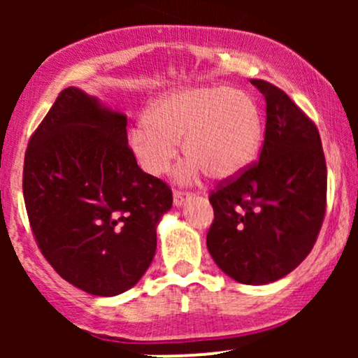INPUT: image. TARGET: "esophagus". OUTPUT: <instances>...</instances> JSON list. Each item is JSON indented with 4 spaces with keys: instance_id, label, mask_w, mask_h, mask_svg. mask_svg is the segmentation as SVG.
<instances>
[{
    "instance_id": "obj_1",
    "label": "esophagus",
    "mask_w": 358,
    "mask_h": 358,
    "mask_svg": "<svg viewBox=\"0 0 358 358\" xmlns=\"http://www.w3.org/2000/svg\"><path fill=\"white\" fill-rule=\"evenodd\" d=\"M192 193H185V192H178L176 190L175 193H173V203L176 205V207H182V205L185 203V202H188V200L192 199Z\"/></svg>"
}]
</instances>
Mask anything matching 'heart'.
I'll use <instances>...</instances> for the list:
<instances>
[{"label":"heart","instance_id":"obj_1","mask_svg":"<svg viewBox=\"0 0 358 358\" xmlns=\"http://www.w3.org/2000/svg\"><path fill=\"white\" fill-rule=\"evenodd\" d=\"M261 136L262 114L250 94L224 85H196L156 99L127 141L143 170L153 176L171 166L183 141L188 159L178 178L192 182L202 171L212 180L239 173L256 156Z\"/></svg>","mask_w":358,"mask_h":358}]
</instances>
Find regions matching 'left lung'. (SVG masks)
I'll return each mask as SVG.
<instances>
[{
  "mask_svg": "<svg viewBox=\"0 0 358 358\" xmlns=\"http://www.w3.org/2000/svg\"><path fill=\"white\" fill-rule=\"evenodd\" d=\"M266 99L259 162L210 192L207 248L242 285H268L313 249L327 210V162L318 127L271 82L250 79Z\"/></svg>",
  "mask_w": 358,
  "mask_h": 358,
  "instance_id": "8db88e82",
  "label": "left lung"
}]
</instances>
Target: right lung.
<instances>
[{
  "label": "right lung",
  "mask_w": 358,
  "mask_h": 358,
  "mask_svg": "<svg viewBox=\"0 0 358 358\" xmlns=\"http://www.w3.org/2000/svg\"><path fill=\"white\" fill-rule=\"evenodd\" d=\"M124 114L77 87L59 94L28 141L23 196L48 264L85 293L116 296L150 268L170 187L138 166Z\"/></svg>",
  "instance_id": "add662e5"
}]
</instances>
